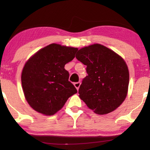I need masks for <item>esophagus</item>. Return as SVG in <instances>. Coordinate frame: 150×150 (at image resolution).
Wrapping results in <instances>:
<instances>
[{
    "instance_id": "esophagus-1",
    "label": "esophagus",
    "mask_w": 150,
    "mask_h": 150,
    "mask_svg": "<svg viewBox=\"0 0 150 150\" xmlns=\"http://www.w3.org/2000/svg\"><path fill=\"white\" fill-rule=\"evenodd\" d=\"M74 86L75 87V88H76L77 90H78L79 88H80V82H75L74 83Z\"/></svg>"
}]
</instances>
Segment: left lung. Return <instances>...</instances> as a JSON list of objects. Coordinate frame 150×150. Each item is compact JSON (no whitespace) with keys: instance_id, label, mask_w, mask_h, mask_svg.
Wrapping results in <instances>:
<instances>
[{"instance_id":"1","label":"left lung","mask_w":150,"mask_h":150,"mask_svg":"<svg viewBox=\"0 0 150 150\" xmlns=\"http://www.w3.org/2000/svg\"><path fill=\"white\" fill-rule=\"evenodd\" d=\"M76 58L87 65L79 97L95 113L104 115L119 107L127 97L128 65L118 53L99 44L82 48Z\"/></svg>"}]
</instances>
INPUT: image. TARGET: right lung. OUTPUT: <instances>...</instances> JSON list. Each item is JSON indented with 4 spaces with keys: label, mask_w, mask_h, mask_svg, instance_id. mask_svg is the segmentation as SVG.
I'll return each instance as SVG.
<instances>
[{
    "label": "right lung",
    "mask_w": 150,
    "mask_h": 150,
    "mask_svg": "<svg viewBox=\"0 0 150 150\" xmlns=\"http://www.w3.org/2000/svg\"><path fill=\"white\" fill-rule=\"evenodd\" d=\"M77 48L51 44L27 60L21 75L26 101L34 111L53 116L63 107L68 99L77 92L68 81L66 63L75 58Z\"/></svg>",
    "instance_id": "right-lung-1"
}]
</instances>
